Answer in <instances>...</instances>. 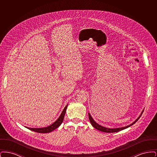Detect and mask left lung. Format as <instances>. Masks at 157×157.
Listing matches in <instances>:
<instances>
[{"instance_id":"1","label":"left lung","mask_w":157,"mask_h":157,"mask_svg":"<svg viewBox=\"0 0 157 157\" xmlns=\"http://www.w3.org/2000/svg\"><path fill=\"white\" fill-rule=\"evenodd\" d=\"M142 113H143V111L141 112V115L139 116V117H138L136 120H135L134 122H132L131 124H130V125H127V127L118 128H105V127H102V126L99 125L96 122H95V121L93 120V118H92L91 115H90V113H88V116H89V119H90V124H92V125L94 127L95 129H97L100 131L104 132L110 133V132H118V131H122V130H123V129H126V128H128V127L132 126V125L134 124L138 120L140 119V118L141 117Z\"/></svg>"}]
</instances>
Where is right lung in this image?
I'll use <instances>...</instances> for the list:
<instances>
[{
	"label": "right lung",
	"mask_w": 157,
	"mask_h": 157,
	"mask_svg": "<svg viewBox=\"0 0 157 157\" xmlns=\"http://www.w3.org/2000/svg\"><path fill=\"white\" fill-rule=\"evenodd\" d=\"M67 105L64 108L63 111L61 113L59 117L58 118V120H56L55 122H53L52 124H51V125L48 126V127H45V128H29V127H26L27 128H28L29 129H30L32 131L38 132V133H49L52 132L53 130H55V129H56L57 128L59 127L61 125V124L63 122V120L64 118L65 113H66V110L67 108Z\"/></svg>",
	"instance_id": "add662e5"
}]
</instances>
